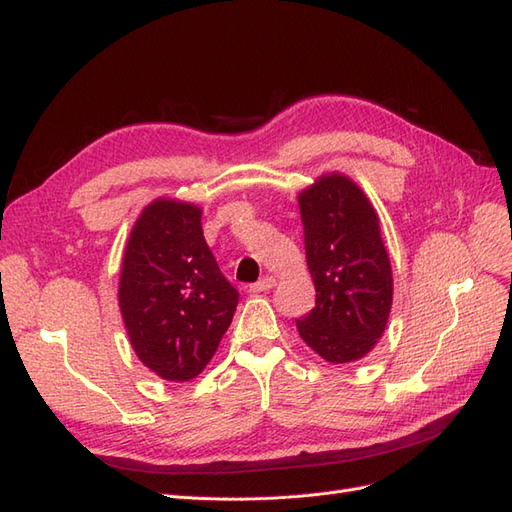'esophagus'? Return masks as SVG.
Returning a JSON list of instances; mask_svg holds the SVG:
<instances>
[{
  "label": "esophagus",
  "mask_w": 512,
  "mask_h": 512,
  "mask_svg": "<svg viewBox=\"0 0 512 512\" xmlns=\"http://www.w3.org/2000/svg\"><path fill=\"white\" fill-rule=\"evenodd\" d=\"M275 277L273 275H265L262 280H258L256 284L250 286V292H265V290H271L275 286Z\"/></svg>",
  "instance_id": "obj_1"
}]
</instances>
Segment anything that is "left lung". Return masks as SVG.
Returning <instances> with one entry per match:
<instances>
[{
  "mask_svg": "<svg viewBox=\"0 0 512 512\" xmlns=\"http://www.w3.org/2000/svg\"><path fill=\"white\" fill-rule=\"evenodd\" d=\"M316 307L297 320L303 342L329 363L365 356L393 303L391 262L378 215L359 185L327 175L299 196Z\"/></svg>",
  "mask_w": 512,
  "mask_h": 512,
  "instance_id": "left-lung-1",
  "label": "left lung"
}]
</instances>
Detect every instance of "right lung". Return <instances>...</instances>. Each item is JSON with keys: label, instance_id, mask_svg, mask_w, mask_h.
I'll return each instance as SVG.
<instances>
[{"label": "right lung", "instance_id": "add662e5", "mask_svg": "<svg viewBox=\"0 0 512 512\" xmlns=\"http://www.w3.org/2000/svg\"><path fill=\"white\" fill-rule=\"evenodd\" d=\"M177 200L151 203L132 228L119 280V307L134 352L164 380L198 376L220 346L239 303L200 226Z\"/></svg>", "mask_w": 512, "mask_h": 512}]
</instances>
